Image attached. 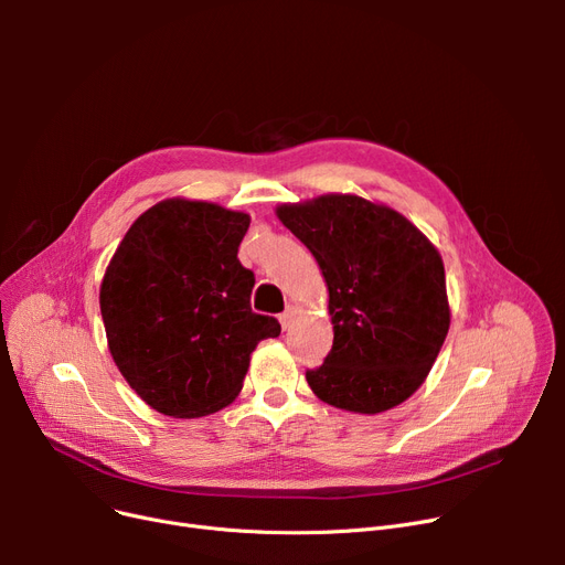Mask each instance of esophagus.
I'll list each match as a JSON object with an SVG mask.
<instances>
[{"instance_id":"esophagus-1","label":"esophagus","mask_w":565,"mask_h":565,"mask_svg":"<svg viewBox=\"0 0 565 565\" xmlns=\"http://www.w3.org/2000/svg\"><path fill=\"white\" fill-rule=\"evenodd\" d=\"M279 320H281V328H284V330H288L290 324H292V320H295V309H292V307H288V309L279 316Z\"/></svg>"}]
</instances>
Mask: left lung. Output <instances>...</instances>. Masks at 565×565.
Listing matches in <instances>:
<instances>
[{"instance_id":"8db88e82","label":"left lung","mask_w":565,"mask_h":565,"mask_svg":"<svg viewBox=\"0 0 565 565\" xmlns=\"http://www.w3.org/2000/svg\"><path fill=\"white\" fill-rule=\"evenodd\" d=\"M277 217L313 254L330 290L334 341L322 366L307 371L311 392L362 414L409 398L451 322L444 263L428 237L354 194L279 205Z\"/></svg>"}]
</instances>
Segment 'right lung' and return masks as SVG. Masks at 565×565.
Returning a JSON list of instances; mask_svg holds the SVG:
<instances>
[{
    "label": "right lung",
    "instance_id": "right-lung-1",
    "mask_svg": "<svg viewBox=\"0 0 565 565\" xmlns=\"http://www.w3.org/2000/svg\"><path fill=\"white\" fill-rule=\"evenodd\" d=\"M249 215L167 199L128 228L100 286L111 358L167 417L192 419L243 390L249 354L281 324L254 313V273L237 258Z\"/></svg>",
    "mask_w": 565,
    "mask_h": 565
}]
</instances>
